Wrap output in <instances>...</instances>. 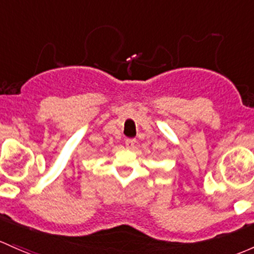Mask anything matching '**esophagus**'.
<instances>
[{"mask_svg":"<svg viewBox=\"0 0 254 254\" xmlns=\"http://www.w3.org/2000/svg\"><path fill=\"white\" fill-rule=\"evenodd\" d=\"M135 142V138H127V140H125V146H127V148H134Z\"/></svg>","mask_w":254,"mask_h":254,"instance_id":"esophagus-1","label":"esophagus"}]
</instances>
